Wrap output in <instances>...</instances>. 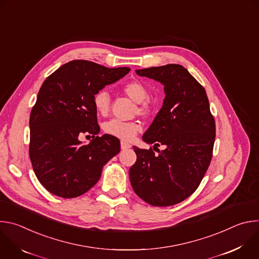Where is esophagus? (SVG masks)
Returning <instances> with one entry per match:
<instances>
[{"mask_svg":"<svg viewBox=\"0 0 259 259\" xmlns=\"http://www.w3.org/2000/svg\"><path fill=\"white\" fill-rule=\"evenodd\" d=\"M131 147V145L129 144V143H127V142H125V141H122L121 142V149L124 151V150H128V149H130Z\"/></svg>","mask_w":259,"mask_h":259,"instance_id":"obj_1","label":"esophagus"}]
</instances>
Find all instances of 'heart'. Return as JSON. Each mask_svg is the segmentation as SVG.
Returning a JSON list of instances; mask_svg holds the SVG:
<instances>
[{"mask_svg":"<svg viewBox=\"0 0 259 259\" xmlns=\"http://www.w3.org/2000/svg\"><path fill=\"white\" fill-rule=\"evenodd\" d=\"M123 92L134 102L139 103L137 108L141 115H147L151 112V105L145 100L149 98V90L139 81H132L127 83L123 87ZM93 103L96 112L102 116H105L110 106V96L107 90L102 89L96 92L93 97ZM140 124L137 122H123L113 119L103 125V130L106 134L122 139L124 141H131L136 134L140 131Z\"/></svg>","mask_w":259,"mask_h":259,"instance_id":"b5f03b06","label":"heart"}]
</instances>
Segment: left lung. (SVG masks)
Returning <instances> with one entry per match:
<instances>
[{
  "mask_svg": "<svg viewBox=\"0 0 259 259\" xmlns=\"http://www.w3.org/2000/svg\"><path fill=\"white\" fill-rule=\"evenodd\" d=\"M140 77L160 82L165 98L142 136L163 151L133 146L137 160L129 170L135 194L157 207L178 204L199 187L212 158L215 122L203 86L179 64L136 69Z\"/></svg>",
  "mask_w": 259,
  "mask_h": 259,
  "instance_id": "obj_1",
  "label": "left lung"
}]
</instances>
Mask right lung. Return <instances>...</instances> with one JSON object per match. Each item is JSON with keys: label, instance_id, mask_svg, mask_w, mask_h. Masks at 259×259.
<instances>
[{"label": "right lung", "instance_id": "add662e5", "mask_svg": "<svg viewBox=\"0 0 259 259\" xmlns=\"http://www.w3.org/2000/svg\"><path fill=\"white\" fill-rule=\"evenodd\" d=\"M129 71L72 60L43 83L29 117V158L36 178L51 194L65 199L85 194L99 180L103 166L120 153L117 137L95 136L100 128L93 97ZM83 134L95 139L85 145L79 140Z\"/></svg>", "mask_w": 259, "mask_h": 259}]
</instances>
